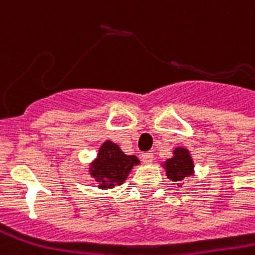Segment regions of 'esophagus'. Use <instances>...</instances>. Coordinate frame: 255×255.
<instances>
[{"label":"esophagus","instance_id":"1","mask_svg":"<svg viewBox=\"0 0 255 255\" xmlns=\"http://www.w3.org/2000/svg\"><path fill=\"white\" fill-rule=\"evenodd\" d=\"M141 159H143V162L144 163H151L153 160V153L149 151V152H144L141 153Z\"/></svg>","mask_w":255,"mask_h":255}]
</instances>
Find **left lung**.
<instances>
[{
	"label": "left lung",
	"mask_w": 255,
	"mask_h": 255,
	"mask_svg": "<svg viewBox=\"0 0 255 255\" xmlns=\"http://www.w3.org/2000/svg\"><path fill=\"white\" fill-rule=\"evenodd\" d=\"M167 178L172 182H182L184 178L194 175V163L188 149L178 147L175 148L174 156L164 163Z\"/></svg>",
	"instance_id": "left-lung-1"
}]
</instances>
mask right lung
<instances>
[{
  "label": "right lung",
  "instance_id": "add662e5",
  "mask_svg": "<svg viewBox=\"0 0 255 255\" xmlns=\"http://www.w3.org/2000/svg\"><path fill=\"white\" fill-rule=\"evenodd\" d=\"M137 164L139 159L135 155H126L119 145L107 140L99 149L89 172L100 188H114L115 184L123 183L132 167Z\"/></svg>",
  "mask_w": 255,
  "mask_h": 255
}]
</instances>
